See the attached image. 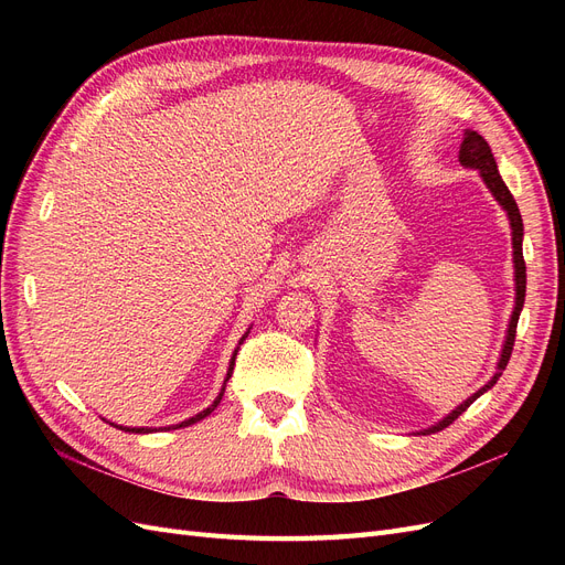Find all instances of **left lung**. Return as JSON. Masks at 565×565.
<instances>
[{"instance_id":"8db88e82","label":"left lung","mask_w":565,"mask_h":565,"mask_svg":"<svg viewBox=\"0 0 565 565\" xmlns=\"http://www.w3.org/2000/svg\"><path fill=\"white\" fill-rule=\"evenodd\" d=\"M459 164L467 167V169H476L478 174H481L483 183L488 185V191L492 193V198L498 200L500 207L507 212V218H509V226H511V254H514V287H516V297H514V311H511V318H509V324H507V337H504V344H502V351H500V358H498V367H494V374L488 380V384H483L481 388H478L476 393H471V396L467 401H461L452 413H448L443 419H438L436 424L426 426V429H419L417 436H429V434H436V431H443L446 426H450L465 409L476 401L481 398L486 391H490L494 384H498V380L502 377V372L509 363L511 358V349H514V339H516V324H519V316L523 311V301H525V262H523V218H521V212H519V204L514 200V195L509 193L507 183L502 181L500 172H498V162H494L492 158V150L488 146V141L483 139L481 134L478 131H471L467 129L465 131V141H461L459 146Z\"/></svg>"}]
</instances>
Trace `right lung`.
Listing matches in <instances>:
<instances>
[{
    "label": "right lung",
    "mask_w": 565,
    "mask_h": 565,
    "mask_svg": "<svg viewBox=\"0 0 565 565\" xmlns=\"http://www.w3.org/2000/svg\"><path fill=\"white\" fill-rule=\"evenodd\" d=\"M247 334H249V330L241 337V341H237V347H235V351H233V355H231V363H228V372H226V380H224V386H221V391H218V396L214 398V403L210 405V407H204L202 413H198L195 417H188V419H183V422H179V424H172V426H160V429H164V431H169V429H181V426H191V424H195V422H200V419H204L207 415H212L214 409H216V405L221 403V398H224V391H226V384H228V380H231V374H233V365H235V355H237V349H241V344L243 341L247 339ZM110 426H115V429H119V431H131V434H152V431H158L156 426H122V424H115V422H108Z\"/></svg>",
    "instance_id": "right-lung-1"
}]
</instances>
